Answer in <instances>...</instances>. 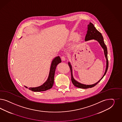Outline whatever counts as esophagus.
Listing matches in <instances>:
<instances>
[{"label":"esophagus","instance_id":"esophagus-1","mask_svg":"<svg viewBox=\"0 0 122 122\" xmlns=\"http://www.w3.org/2000/svg\"><path fill=\"white\" fill-rule=\"evenodd\" d=\"M61 60L63 61H65V60H66V56H61Z\"/></svg>","mask_w":122,"mask_h":122}]
</instances>
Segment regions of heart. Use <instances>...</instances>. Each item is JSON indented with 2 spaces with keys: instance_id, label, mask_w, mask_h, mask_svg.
Instances as JSON below:
<instances>
[{
  "instance_id": "obj_1",
  "label": "heart",
  "mask_w": 122,
  "mask_h": 122,
  "mask_svg": "<svg viewBox=\"0 0 122 122\" xmlns=\"http://www.w3.org/2000/svg\"><path fill=\"white\" fill-rule=\"evenodd\" d=\"M79 37H80L79 35H77V36H76V39H79ZM71 38H72V36H71Z\"/></svg>"
}]
</instances>
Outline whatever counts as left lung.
<instances>
[{
    "label": "left lung",
    "instance_id": "8db88e82",
    "mask_svg": "<svg viewBox=\"0 0 122 122\" xmlns=\"http://www.w3.org/2000/svg\"><path fill=\"white\" fill-rule=\"evenodd\" d=\"M91 39L97 40L100 43L102 48H103L104 51V53H105V57H106V70L105 73L103 75V76L102 77V78L98 82H97V83H95L94 84H92V85H85V84H81L80 83L78 82L77 81H76L74 79V78H73V75H72V67H71V66L70 64V63L69 62L68 64H69V67H70V69H71V81H72V82L73 84H74V85L75 86H76L77 87H79V88H80L86 89V88H88L92 87L94 86H96L102 79V78L104 77V76L105 75L106 72H107L108 68L109 63H108V56H107V53H108L106 45L105 44V43H104L103 36H102V34L100 32L98 31L96 29V28L95 27L93 24L90 22L89 24L87 25V32H86V35L85 36V41H88V40H89Z\"/></svg>",
    "mask_w": 122,
    "mask_h": 122
}]
</instances>
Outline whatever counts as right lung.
I'll use <instances>...</instances> for the list:
<instances>
[{
  "mask_svg": "<svg viewBox=\"0 0 122 122\" xmlns=\"http://www.w3.org/2000/svg\"><path fill=\"white\" fill-rule=\"evenodd\" d=\"M61 62V58L60 56H57L55 59L53 60L51 66L50 68V71L49 72V75L48 78L47 79L46 82L40 86L36 87H31L29 89L33 92H42L47 90L53 86L54 83V75H55V70L57 65L59 63ZM26 88H27L26 86H25Z\"/></svg>",
  "mask_w": 122,
  "mask_h": 122,
  "instance_id": "add662e5",
  "label": "right lung"
}]
</instances>
